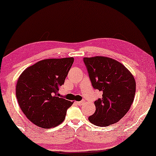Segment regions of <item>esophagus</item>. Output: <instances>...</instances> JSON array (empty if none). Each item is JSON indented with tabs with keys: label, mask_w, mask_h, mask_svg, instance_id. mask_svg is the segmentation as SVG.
Instances as JSON below:
<instances>
[{
	"label": "esophagus",
	"mask_w": 156,
	"mask_h": 156,
	"mask_svg": "<svg viewBox=\"0 0 156 156\" xmlns=\"http://www.w3.org/2000/svg\"><path fill=\"white\" fill-rule=\"evenodd\" d=\"M76 104L80 106V105H82L84 104V101H79V102H76Z\"/></svg>",
	"instance_id": "esophagus-1"
}]
</instances>
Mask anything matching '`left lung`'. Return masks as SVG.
<instances>
[{
    "instance_id": "8db88e82",
    "label": "left lung",
    "mask_w": 156,
    "mask_h": 156,
    "mask_svg": "<svg viewBox=\"0 0 156 156\" xmlns=\"http://www.w3.org/2000/svg\"><path fill=\"white\" fill-rule=\"evenodd\" d=\"M92 87L102 92L94 102L95 112L89 117L91 123L106 127L118 122L130 110L134 100V76L118 61L106 56L84 57Z\"/></svg>"
}]
</instances>
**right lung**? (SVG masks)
Listing matches in <instances>:
<instances>
[{"instance_id": "1", "label": "right lung", "mask_w": 156, "mask_h": 156, "mask_svg": "<svg viewBox=\"0 0 156 156\" xmlns=\"http://www.w3.org/2000/svg\"><path fill=\"white\" fill-rule=\"evenodd\" d=\"M73 62V57L44 59L19 76L16 98L22 112L34 125L48 129L64 120L74 102L59 98L58 92Z\"/></svg>"}]
</instances>
